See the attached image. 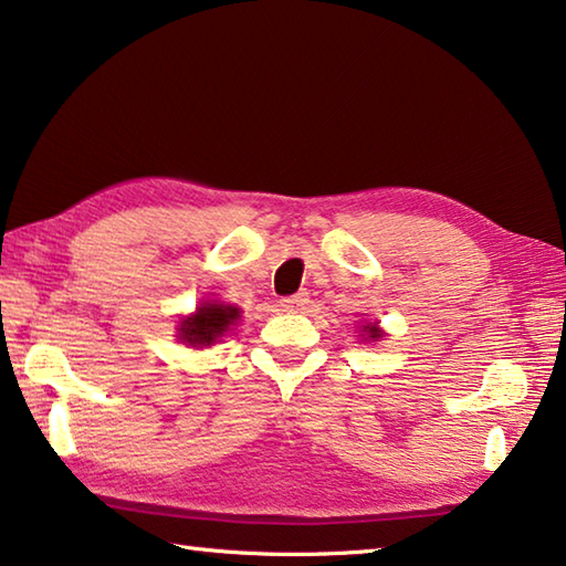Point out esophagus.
<instances>
[{
    "mask_svg": "<svg viewBox=\"0 0 566 566\" xmlns=\"http://www.w3.org/2000/svg\"><path fill=\"white\" fill-rule=\"evenodd\" d=\"M310 302V294L306 292H296L292 296H282L280 300V306L284 312H296V310H304V304Z\"/></svg>",
    "mask_w": 566,
    "mask_h": 566,
    "instance_id": "1",
    "label": "esophagus"
}]
</instances>
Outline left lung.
Here are the masks:
<instances>
[{
  "label": "left lung",
  "instance_id": "8db88e82",
  "mask_svg": "<svg viewBox=\"0 0 566 566\" xmlns=\"http://www.w3.org/2000/svg\"><path fill=\"white\" fill-rule=\"evenodd\" d=\"M364 329H369V337H379V329L377 327H364Z\"/></svg>",
  "mask_w": 566,
  "mask_h": 566
}]
</instances>
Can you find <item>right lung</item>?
<instances>
[{"mask_svg":"<svg viewBox=\"0 0 566 566\" xmlns=\"http://www.w3.org/2000/svg\"><path fill=\"white\" fill-rule=\"evenodd\" d=\"M239 317L237 306L227 304H205L199 306L195 317L181 322L179 339L191 344V347H209L217 337L229 329V324H234Z\"/></svg>","mask_w":566,"mask_h":566,"instance_id":"right-lung-1","label":"right lung"}]
</instances>
